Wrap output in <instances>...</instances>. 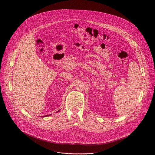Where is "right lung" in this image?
I'll list each match as a JSON object with an SVG mask.
<instances>
[{"mask_svg":"<svg viewBox=\"0 0 155 155\" xmlns=\"http://www.w3.org/2000/svg\"><path fill=\"white\" fill-rule=\"evenodd\" d=\"M60 111V110H58V112H56V113H58V112H59ZM50 115H51V114H50V115H45V116H42V117H48V116H50Z\"/></svg>","mask_w":155,"mask_h":155,"instance_id":"right-lung-1","label":"right lung"}]
</instances>
